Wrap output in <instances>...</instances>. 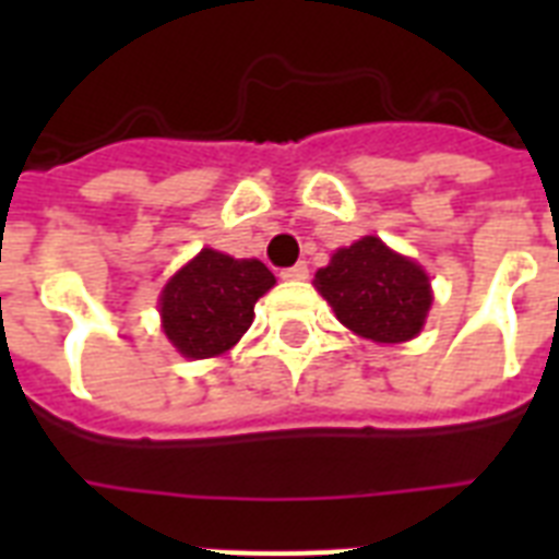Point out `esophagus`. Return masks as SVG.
<instances>
[{
  "mask_svg": "<svg viewBox=\"0 0 559 559\" xmlns=\"http://www.w3.org/2000/svg\"><path fill=\"white\" fill-rule=\"evenodd\" d=\"M307 275H310L307 263H296V266H289V270L281 272V278H284V281H305Z\"/></svg>",
  "mask_w": 559,
  "mask_h": 559,
  "instance_id": "1",
  "label": "esophagus"
}]
</instances>
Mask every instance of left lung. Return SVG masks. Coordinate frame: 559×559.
<instances>
[{
	"mask_svg": "<svg viewBox=\"0 0 559 559\" xmlns=\"http://www.w3.org/2000/svg\"><path fill=\"white\" fill-rule=\"evenodd\" d=\"M313 284L348 331L385 345L415 340L432 307L424 266L371 235L333 252Z\"/></svg>",
	"mask_w": 559,
	"mask_h": 559,
	"instance_id": "8db88e82",
	"label": "left lung"
}]
</instances>
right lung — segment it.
I'll return each mask as SVG.
<instances>
[{"label": "right lung", "instance_id": "add662e5", "mask_svg": "<svg viewBox=\"0 0 559 559\" xmlns=\"http://www.w3.org/2000/svg\"><path fill=\"white\" fill-rule=\"evenodd\" d=\"M272 287L275 275L261 261L202 249L162 289V331L182 357H219L249 331L254 301Z\"/></svg>", "mask_w": 559, "mask_h": 559}]
</instances>
